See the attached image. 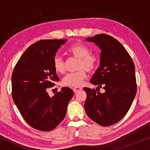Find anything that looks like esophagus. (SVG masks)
<instances>
[{
  "mask_svg": "<svg viewBox=\"0 0 150 150\" xmlns=\"http://www.w3.org/2000/svg\"><path fill=\"white\" fill-rule=\"evenodd\" d=\"M81 89H82V88H81V87H74V88H73V91L75 93L79 92V91H81Z\"/></svg>",
  "mask_w": 150,
  "mask_h": 150,
  "instance_id": "34e87169",
  "label": "esophagus"
}]
</instances>
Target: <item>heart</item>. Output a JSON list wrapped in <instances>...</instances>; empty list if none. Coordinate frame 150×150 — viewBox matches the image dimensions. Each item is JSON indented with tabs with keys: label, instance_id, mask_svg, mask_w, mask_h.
Segmentation results:
<instances>
[{
	"label": "heart",
	"instance_id": "heart-1",
	"mask_svg": "<svg viewBox=\"0 0 150 150\" xmlns=\"http://www.w3.org/2000/svg\"><path fill=\"white\" fill-rule=\"evenodd\" d=\"M68 54L78 59V71L69 73L63 77V85L66 87H81L87 77L88 72L92 73L97 67L99 57L95 52H89V48L87 45L80 42L75 43L68 47ZM53 66L55 72L63 73L65 72V62L59 56H55L53 59Z\"/></svg>",
	"mask_w": 150,
	"mask_h": 150
}]
</instances>
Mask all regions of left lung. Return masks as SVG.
Here are the masks:
<instances>
[{
    "label": "left lung",
    "mask_w": 150,
    "mask_h": 150,
    "mask_svg": "<svg viewBox=\"0 0 150 150\" xmlns=\"http://www.w3.org/2000/svg\"><path fill=\"white\" fill-rule=\"evenodd\" d=\"M86 40L94 42L102 51L100 66L91 83L103 87L105 92L83 88L87 93L85 111L88 117L99 125L111 126L126 115L135 97V66L123 45L110 35L97 34Z\"/></svg>",
    "instance_id": "obj_1"
}]
</instances>
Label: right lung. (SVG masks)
Returning a JSON list of instances; mask_svg holds the SVG:
<instances>
[{"label":"right lung","instance_id":"add662e5","mask_svg":"<svg viewBox=\"0 0 150 150\" xmlns=\"http://www.w3.org/2000/svg\"><path fill=\"white\" fill-rule=\"evenodd\" d=\"M67 40H42L25 51L12 75V96L25 121L33 128L51 131L64 118L73 91L63 87L51 97L48 88L59 80L53 66L55 53Z\"/></svg>","mask_w":150,"mask_h":150}]
</instances>
